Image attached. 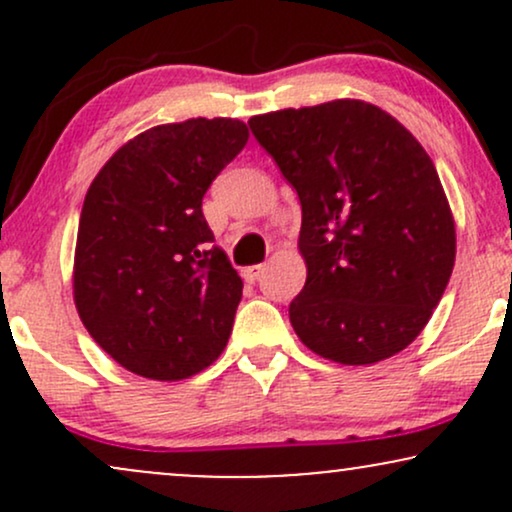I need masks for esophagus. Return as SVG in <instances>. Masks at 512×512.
<instances>
[{
	"instance_id": "obj_1",
	"label": "esophagus",
	"mask_w": 512,
	"mask_h": 512,
	"mask_svg": "<svg viewBox=\"0 0 512 512\" xmlns=\"http://www.w3.org/2000/svg\"><path fill=\"white\" fill-rule=\"evenodd\" d=\"M264 269H267V267H264V264H252V267H245L243 269L245 281H257L264 274Z\"/></svg>"
}]
</instances>
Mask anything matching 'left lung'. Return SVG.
<instances>
[{"mask_svg": "<svg viewBox=\"0 0 512 512\" xmlns=\"http://www.w3.org/2000/svg\"><path fill=\"white\" fill-rule=\"evenodd\" d=\"M248 125L301 199L308 276L289 305L298 339L344 366L407 349L455 264V219L424 146L378 105L351 98Z\"/></svg>", "mask_w": 512, "mask_h": 512, "instance_id": "left-lung-1", "label": "left lung"}]
</instances>
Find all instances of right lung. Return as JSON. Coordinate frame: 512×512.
<instances>
[{
    "label": "right lung",
    "mask_w": 512,
    "mask_h": 512,
    "mask_svg": "<svg viewBox=\"0 0 512 512\" xmlns=\"http://www.w3.org/2000/svg\"><path fill=\"white\" fill-rule=\"evenodd\" d=\"M248 137L233 117L151 127L88 187L74 303L88 334L129 373L185 380L231 337L243 281L214 245L202 199Z\"/></svg>",
    "instance_id": "add662e5"
}]
</instances>
